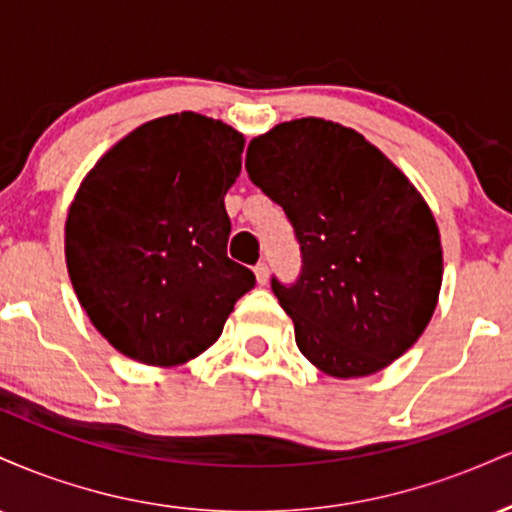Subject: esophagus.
I'll return each mask as SVG.
<instances>
[{"instance_id":"1","label":"esophagus","mask_w":512,"mask_h":512,"mask_svg":"<svg viewBox=\"0 0 512 512\" xmlns=\"http://www.w3.org/2000/svg\"><path fill=\"white\" fill-rule=\"evenodd\" d=\"M255 279H257V284H260V286H264L269 281V267L264 262H260L255 267Z\"/></svg>"}]
</instances>
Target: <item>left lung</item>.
<instances>
[{
  "label": "left lung",
  "mask_w": 512,
  "mask_h": 512,
  "mask_svg": "<svg viewBox=\"0 0 512 512\" xmlns=\"http://www.w3.org/2000/svg\"><path fill=\"white\" fill-rule=\"evenodd\" d=\"M245 168L301 243V279H272L301 354L339 380L397 361L443 284L440 231L421 192L363 134L322 117L255 137Z\"/></svg>",
  "instance_id": "8db88e82"
}]
</instances>
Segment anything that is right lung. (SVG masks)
I'll list each match as a JSON object with an SVG mask.
<instances>
[{"label": "right lung", "instance_id": "obj_1", "mask_svg": "<svg viewBox=\"0 0 512 512\" xmlns=\"http://www.w3.org/2000/svg\"><path fill=\"white\" fill-rule=\"evenodd\" d=\"M243 146L238 129L187 110L132 129L81 180L67 272L93 327L132 361L173 368L204 354L255 286L226 255L223 197Z\"/></svg>", "mask_w": 512, "mask_h": 512}]
</instances>
